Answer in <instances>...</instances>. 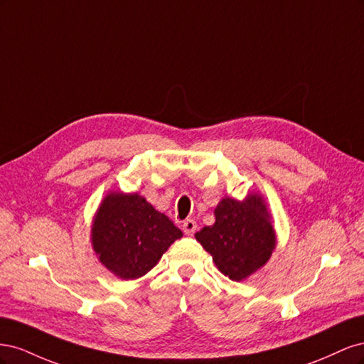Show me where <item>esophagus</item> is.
Segmentation results:
<instances>
[{
    "label": "esophagus",
    "mask_w": 364,
    "mask_h": 364,
    "mask_svg": "<svg viewBox=\"0 0 364 364\" xmlns=\"http://www.w3.org/2000/svg\"><path fill=\"white\" fill-rule=\"evenodd\" d=\"M196 229H197V225H196L194 220H191V218L185 220L183 225H182V230H183V234H185V235H190V237H191V235H194Z\"/></svg>",
    "instance_id": "esophagus-1"
}]
</instances>
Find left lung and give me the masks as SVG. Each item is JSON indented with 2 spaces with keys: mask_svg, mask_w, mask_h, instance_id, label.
I'll list each match as a JSON object with an SVG mask.
<instances>
[{
  "mask_svg": "<svg viewBox=\"0 0 364 364\" xmlns=\"http://www.w3.org/2000/svg\"><path fill=\"white\" fill-rule=\"evenodd\" d=\"M269 213L261 197L223 199L215 208V223L205 226L196 240L211 253L218 270L241 281L262 267L277 245Z\"/></svg>",
  "mask_w": 364,
  "mask_h": 364,
  "instance_id": "8db88e82",
  "label": "left lung"
}]
</instances>
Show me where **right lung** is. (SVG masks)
<instances>
[{
  "instance_id": "right-lung-1",
  "label": "right lung",
  "mask_w": 364,
  "mask_h": 364,
  "mask_svg": "<svg viewBox=\"0 0 364 364\" xmlns=\"http://www.w3.org/2000/svg\"><path fill=\"white\" fill-rule=\"evenodd\" d=\"M181 237L182 230L138 194H109L92 226L98 259L123 279L146 274Z\"/></svg>"
}]
</instances>
